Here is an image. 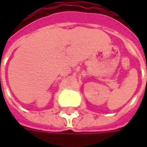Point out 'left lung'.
<instances>
[{"label": "left lung", "mask_w": 147, "mask_h": 147, "mask_svg": "<svg viewBox=\"0 0 147 147\" xmlns=\"http://www.w3.org/2000/svg\"><path fill=\"white\" fill-rule=\"evenodd\" d=\"M146 68H147V67H146ZM146 82H147V79H146Z\"/></svg>", "instance_id": "1"}]
</instances>
